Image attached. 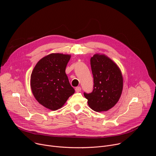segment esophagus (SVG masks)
I'll return each mask as SVG.
<instances>
[{
    "mask_svg": "<svg viewBox=\"0 0 156 156\" xmlns=\"http://www.w3.org/2000/svg\"><path fill=\"white\" fill-rule=\"evenodd\" d=\"M81 87H80V86L76 87V88H75V91H76V92H77V93L80 92V91H81Z\"/></svg>",
    "mask_w": 156,
    "mask_h": 156,
    "instance_id": "esophagus-1",
    "label": "esophagus"
}]
</instances>
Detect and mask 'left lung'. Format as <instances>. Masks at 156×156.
<instances>
[{
    "mask_svg": "<svg viewBox=\"0 0 156 156\" xmlns=\"http://www.w3.org/2000/svg\"><path fill=\"white\" fill-rule=\"evenodd\" d=\"M94 78L92 93H84L90 107L95 112L107 111L119 101L123 80L118 65L104 54H96L91 58Z\"/></svg>",
    "mask_w": 156,
    "mask_h": 156,
    "instance_id": "left-lung-1",
    "label": "left lung"
}]
</instances>
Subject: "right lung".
Segmentation results:
<instances>
[{
    "label": "right lung",
    "mask_w": 156,
    "mask_h": 156,
    "mask_svg": "<svg viewBox=\"0 0 156 156\" xmlns=\"http://www.w3.org/2000/svg\"><path fill=\"white\" fill-rule=\"evenodd\" d=\"M71 55L52 53L42 58L31 75L30 86L37 101L52 110L61 108L75 93L65 73Z\"/></svg>",
    "instance_id": "1"
}]
</instances>
